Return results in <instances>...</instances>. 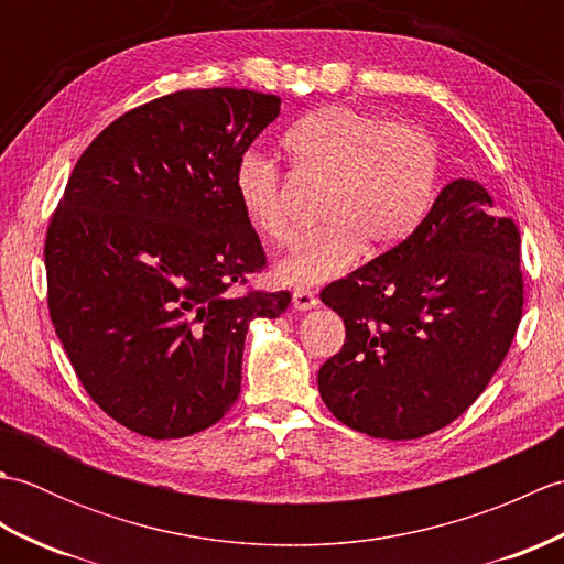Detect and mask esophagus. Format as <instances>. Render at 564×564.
Listing matches in <instances>:
<instances>
[{"mask_svg":"<svg viewBox=\"0 0 564 564\" xmlns=\"http://www.w3.org/2000/svg\"><path fill=\"white\" fill-rule=\"evenodd\" d=\"M317 303H319V297L315 291H310V289L293 291V307L295 310H313V307H317Z\"/></svg>","mask_w":564,"mask_h":564,"instance_id":"34e87169","label":"esophagus"}]
</instances>
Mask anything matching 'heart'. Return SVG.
Returning a JSON list of instances; mask_svg holds the SVG:
<instances>
[{
	"label": "heart",
	"instance_id": "heart-1",
	"mask_svg": "<svg viewBox=\"0 0 564 564\" xmlns=\"http://www.w3.org/2000/svg\"><path fill=\"white\" fill-rule=\"evenodd\" d=\"M281 148L293 176L322 186L317 218L279 263L283 283H319L344 271L358 249L380 251L402 242L434 196L438 154L424 130L388 123L351 106H322L285 130ZM235 194L249 225L285 245L295 225L285 208L281 172L247 152L235 166Z\"/></svg>",
	"mask_w": 564,
	"mask_h": 564
}]
</instances>
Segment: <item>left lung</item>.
Masks as SVG:
<instances>
[{
    "label": "left lung",
    "mask_w": 564,
    "mask_h": 564,
    "mask_svg": "<svg viewBox=\"0 0 564 564\" xmlns=\"http://www.w3.org/2000/svg\"><path fill=\"white\" fill-rule=\"evenodd\" d=\"M521 235L473 178L443 186L400 245L319 293L346 339L319 368L329 412L361 434L410 441L480 398L517 337Z\"/></svg>",
    "instance_id": "1"
}]
</instances>
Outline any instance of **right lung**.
<instances>
[{"label":"right lung","mask_w":564,"mask_h":564,"mask_svg":"<svg viewBox=\"0 0 564 564\" xmlns=\"http://www.w3.org/2000/svg\"><path fill=\"white\" fill-rule=\"evenodd\" d=\"M279 111L235 87L135 106L82 152L47 225L53 327L89 398L140 436L220 422L249 322L291 305L247 283L267 254L235 194L239 158Z\"/></svg>","instance_id":"obj_1"}]
</instances>
